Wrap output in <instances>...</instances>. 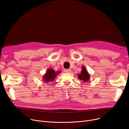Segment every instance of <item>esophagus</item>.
<instances>
[{
	"label": "esophagus",
	"mask_w": 129,
	"mask_h": 129,
	"mask_svg": "<svg viewBox=\"0 0 129 129\" xmlns=\"http://www.w3.org/2000/svg\"><path fill=\"white\" fill-rule=\"evenodd\" d=\"M71 72V70L70 69H65L64 70V72L65 73H70Z\"/></svg>",
	"instance_id": "1"
}]
</instances>
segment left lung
<instances>
[{
  "label": "left lung",
  "mask_w": 129,
  "mask_h": 129,
  "mask_svg": "<svg viewBox=\"0 0 129 129\" xmlns=\"http://www.w3.org/2000/svg\"><path fill=\"white\" fill-rule=\"evenodd\" d=\"M82 70L81 71V73L78 74V78L79 79L83 80L85 83L88 82L90 80V74L86 71L85 66H83L82 67Z\"/></svg>",
  "instance_id": "obj_1"
}]
</instances>
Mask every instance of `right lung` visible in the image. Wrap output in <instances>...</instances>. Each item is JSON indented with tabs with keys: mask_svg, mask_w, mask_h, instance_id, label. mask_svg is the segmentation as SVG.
Masks as SVG:
<instances>
[{
	"mask_svg": "<svg viewBox=\"0 0 129 129\" xmlns=\"http://www.w3.org/2000/svg\"><path fill=\"white\" fill-rule=\"evenodd\" d=\"M61 71L55 72L52 69H48L46 73L44 74L42 79L45 83L52 82L56 78L58 74H59Z\"/></svg>",
	"mask_w": 129,
	"mask_h": 129,
	"instance_id": "add662e5",
	"label": "right lung"
}]
</instances>
